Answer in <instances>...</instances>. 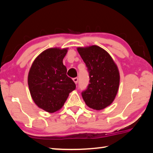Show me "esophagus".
I'll use <instances>...</instances> for the list:
<instances>
[{
	"label": "esophagus",
	"mask_w": 153,
	"mask_h": 153,
	"mask_svg": "<svg viewBox=\"0 0 153 153\" xmlns=\"http://www.w3.org/2000/svg\"><path fill=\"white\" fill-rule=\"evenodd\" d=\"M73 80H74V82H75V84H77V82H78V78H77V77H74Z\"/></svg>",
	"instance_id": "esophagus-1"
}]
</instances>
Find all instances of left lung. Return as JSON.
I'll list each match as a JSON object with an SVG mask.
<instances>
[{"label":"left lung","instance_id":"8db88e82","mask_svg":"<svg viewBox=\"0 0 153 153\" xmlns=\"http://www.w3.org/2000/svg\"><path fill=\"white\" fill-rule=\"evenodd\" d=\"M86 64L90 84L82 96L87 106L96 110L108 107L115 99L120 85V72L109 54L99 46L79 47Z\"/></svg>","mask_w":153,"mask_h":153}]
</instances>
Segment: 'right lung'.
Masks as SVG:
<instances>
[{
    "label": "right lung",
    "instance_id": "add662e5",
    "mask_svg": "<svg viewBox=\"0 0 153 153\" xmlns=\"http://www.w3.org/2000/svg\"><path fill=\"white\" fill-rule=\"evenodd\" d=\"M67 48H52L40 53L31 66L28 86L36 105L48 113L59 111L76 84L67 76L63 59Z\"/></svg>",
    "mask_w": 153,
    "mask_h": 153
}]
</instances>
